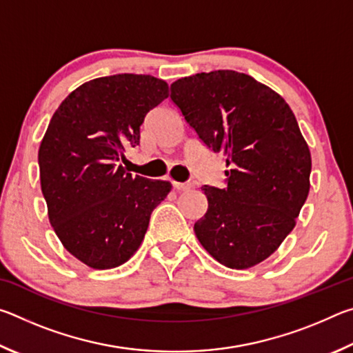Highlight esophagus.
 I'll list each match as a JSON object with an SVG mask.
<instances>
[{"mask_svg":"<svg viewBox=\"0 0 353 353\" xmlns=\"http://www.w3.org/2000/svg\"><path fill=\"white\" fill-rule=\"evenodd\" d=\"M172 187H174L179 191H188V190L193 188V185H191V183H183V182H172Z\"/></svg>","mask_w":353,"mask_h":353,"instance_id":"obj_1","label":"esophagus"}]
</instances>
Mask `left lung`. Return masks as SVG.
Here are the masks:
<instances>
[{
	"instance_id": "left-lung-1",
	"label": "left lung",
	"mask_w": 353,
	"mask_h": 353,
	"mask_svg": "<svg viewBox=\"0 0 353 353\" xmlns=\"http://www.w3.org/2000/svg\"><path fill=\"white\" fill-rule=\"evenodd\" d=\"M171 101L199 140L225 157V187L204 185L199 243L221 265L248 270L294 229L310 191L312 155L285 99L232 70L171 83Z\"/></svg>"
}]
</instances>
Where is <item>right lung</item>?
Here are the masks:
<instances>
[{
    "label": "right lung",
    "instance_id": "add662e5",
    "mask_svg": "<svg viewBox=\"0 0 353 353\" xmlns=\"http://www.w3.org/2000/svg\"><path fill=\"white\" fill-rule=\"evenodd\" d=\"M168 83L149 74H113L82 83L62 101L39 149L48 218L65 249L93 270L123 265L145 238L171 183L118 165L140 143L149 110Z\"/></svg>",
    "mask_w": 353,
    "mask_h": 353
}]
</instances>
